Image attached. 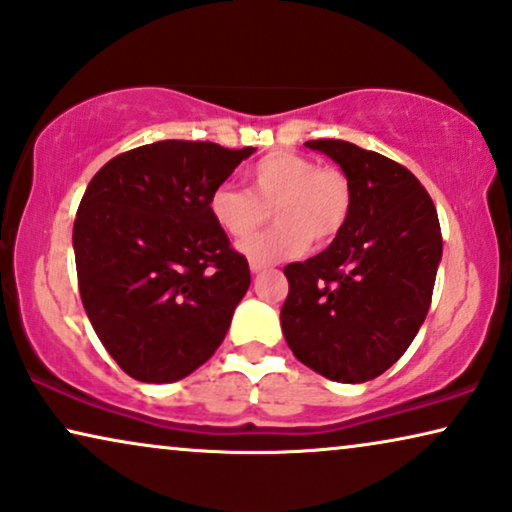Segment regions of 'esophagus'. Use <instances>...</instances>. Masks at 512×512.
I'll use <instances>...</instances> for the list:
<instances>
[{
  "label": "esophagus",
  "instance_id": "esophagus-1",
  "mask_svg": "<svg viewBox=\"0 0 512 512\" xmlns=\"http://www.w3.org/2000/svg\"><path fill=\"white\" fill-rule=\"evenodd\" d=\"M249 268H251V272H254V275H258V272H265L270 268L268 263H261V261H251L249 263Z\"/></svg>",
  "mask_w": 512,
  "mask_h": 512
}]
</instances>
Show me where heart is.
Listing matches in <instances>:
<instances>
[{
  "label": "heart",
  "mask_w": 512,
  "mask_h": 512,
  "mask_svg": "<svg viewBox=\"0 0 512 512\" xmlns=\"http://www.w3.org/2000/svg\"><path fill=\"white\" fill-rule=\"evenodd\" d=\"M352 188L338 167H319L293 151H275L247 172V191L219 186L209 195V214L230 237H247L263 226L268 212L277 226L242 242L251 261L275 263L303 254L307 244H326L345 228Z\"/></svg>",
  "instance_id": "1"
}]
</instances>
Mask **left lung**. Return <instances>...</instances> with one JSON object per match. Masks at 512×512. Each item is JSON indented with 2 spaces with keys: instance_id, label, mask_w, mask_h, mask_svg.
Returning a JSON list of instances; mask_svg holds the SVG:
<instances>
[{
  "instance_id": "obj_1",
  "label": "left lung",
  "mask_w": 512,
  "mask_h": 512,
  "mask_svg": "<svg viewBox=\"0 0 512 512\" xmlns=\"http://www.w3.org/2000/svg\"><path fill=\"white\" fill-rule=\"evenodd\" d=\"M307 149L352 188L345 228L321 254L289 263L282 331L300 363L333 382H368L401 359L431 307L443 235L431 195L403 165L342 139Z\"/></svg>"
}]
</instances>
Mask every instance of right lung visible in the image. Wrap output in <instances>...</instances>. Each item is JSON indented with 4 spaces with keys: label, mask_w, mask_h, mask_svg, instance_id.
<instances>
[{
    "label": "right lung",
    "mask_w": 512,
    "mask_h": 512,
    "mask_svg": "<svg viewBox=\"0 0 512 512\" xmlns=\"http://www.w3.org/2000/svg\"><path fill=\"white\" fill-rule=\"evenodd\" d=\"M254 151L163 139L90 179L72 235L81 300L135 380L177 382L226 338L251 275L209 214V195Z\"/></svg>",
    "instance_id": "obj_1"
}]
</instances>
